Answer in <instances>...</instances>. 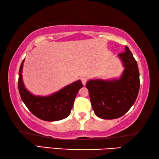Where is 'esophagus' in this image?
Here are the masks:
<instances>
[{
    "label": "esophagus",
    "instance_id": "obj_1",
    "mask_svg": "<svg viewBox=\"0 0 159 159\" xmlns=\"http://www.w3.org/2000/svg\"><path fill=\"white\" fill-rule=\"evenodd\" d=\"M87 80H88V79L86 77H82L81 78V81L83 83V84L84 85L86 84V82H87Z\"/></svg>",
    "mask_w": 159,
    "mask_h": 159
}]
</instances>
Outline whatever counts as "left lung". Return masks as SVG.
<instances>
[{
	"label": "left lung",
	"mask_w": 159,
	"mask_h": 159,
	"mask_svg": "<svg viewBox=\"0 0 159 159\" xmlns=\"http://www.w3.org/2000/svg\"><path fill=\"white\" fill-rule=\"evenodd\" d=\"M118 57L125 68L119 79H95L86 83L93 111L103 119H115L127 113L139 90L138 64L128 46Z\"/></svg>",
	"instance_id": "8db88e82"
}]
</instances>
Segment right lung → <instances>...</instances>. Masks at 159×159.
Instances as JSON below:
<instances>
[{
  "mask_svg": "<svg viewBox=\"0 0 159 159\" xmlns=\"http://www.w3.org/2000/svg\"><path fill=\"white\" fill-rule=\"evenodd\" d=\"M19 71L18 88L21 98L35 116L46 121H57L68 117L79 90L83 87L81 80H77L50 96H34L26 89L23 83V63Z\"/></svg>",
  "mask_w": 159,
  "mask_h": 159,
  "instance_id": "add662e5",
  "label": "right lung"
}]
</instances>
